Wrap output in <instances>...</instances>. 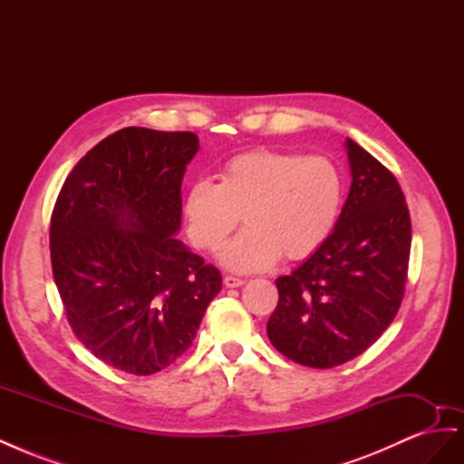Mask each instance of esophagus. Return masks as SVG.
I'll return each mask as SVG.
<instances>
[{"mask_svg":"<svg viewBox=\"0 0 464 464\" xmlns=\"http://www.w3.org/2000/svg\"><path fill=\"white\" fill-rule=\"evenodd\" d=\"M244 283H246V280L237 278V276H232V275L224 276V286H227V288H237V286H242Z\"/></svg>","mask_w":464,"mask_h":464,"instance_id":"1","label":"esophagus"}]
</instances>
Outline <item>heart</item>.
Segmentation results:
<instances>
[{
	"mask_svg": "<svg viewBox=\"0 0 464 464\" xmlns=\"http://www.w3.org/2000/svg\"><path fill=\"white\" fill-rule=\"evenodd\" d=\"M343 205V178L325 157L254 150L220 168L218 181L188 189L184 215L191 242L217 251L240 218L247 227L220 254L236 273H257L285 256L300 261L327 242Z\"/></svg>",
	"mask_w": 464,
	"mask_h": 464,
	"instance_id": "obj_1",
	"label": "heart"
}]
</instances>
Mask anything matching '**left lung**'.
I'll list each match as a JSON object with an SVG mask.
<instances>
[{"instance_id":"obj_1","label":"left lung","mask_w":464,"mask_h":464,"mask_svg":"<svg viewBox=\"0 0 464 464\" xmlns=\"http://www.w3.org/2000/svg\"><path fill=\"white\" fill-rule=\"evenodd\" d=\"M353 184L327 242L276 278L266 323L280 354L334 368L370 348L395 319L409 273L412 227L402 189L387 168L346 139Z\"/></svg>"}]
</instances>
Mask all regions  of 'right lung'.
Returning a JSON list of instances; mask_svg holds the SVG:
<instances>
[{
    "label": "right lung",
    "instance_id": "add662e5",
    "mask_svg": "<svg viewBox=\"0 0 464 464\" xmlns=\"http://www.w3.org/2000/svg\"><path fill=\"white\" fill-rule=\"evenodd\" d=\"M189 131L123 128L63 181L50 224L52 271L77 339L108 366L150 375L191 346L220 292L217 266L176 240Z\"/></svg>",
    "mask_w": 464,
    "mask_h": 464
}]
</instances>
